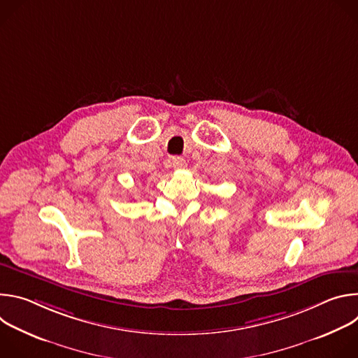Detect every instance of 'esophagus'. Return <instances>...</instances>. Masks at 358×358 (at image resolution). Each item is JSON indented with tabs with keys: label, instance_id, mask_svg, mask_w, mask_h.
Returning <instances> with one entry per match:
<instances>
[{
	"label": "esophagus",
	"instance_id": "1",
	"mask_svg": "<svg viewBox=\"0 0 358 358\" xmlns=\"http://www.w3.org/2000/svg\"><path fill=\"white\" fill-rule=\"evenodd\" d=\"M173 167L176 170H182V169L187 167V163H185V160L182 157H174L173 159Z\"/></svg>",
	"mask_w": 358,
	"mask_h": 358
}]
</instances>
